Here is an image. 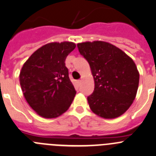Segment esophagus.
Masks as SVG:
<instances>
[{"label": "esophagus", "mask_w": 156, "mask_h": 156, "mask_svg": "<svg viewBox=\"0 0 156 156\" xmlns=\"http://www.w3.org/2000/svg\"><path fill=\"white\" fill-rule=\"evenodd\" d=\"M81 80H78V81H75V84H76V85H77V87H79L80 86V84H81Z\"/></svg>", "instance_id": "1"}]
</instances>
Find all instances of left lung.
<instances>
[{
	"label": "left lung",
	"mask_w": 156,
	"mask_h": 156,
	"mask_svg": "<svg viewBox=\"0 0 156 156\" xmlns=\"http://www.w3.org/2000/svg\"><path fill=\"white\" fill-rule=\"evenodd\" d=\"M77 46L94 80V90L87 97L90 108L103 118L118 117L136 95L140 74L136 64L121 49L106 42H86Z\"/></svg>",
	"instance_id": "obj_1"
}]
</instances>
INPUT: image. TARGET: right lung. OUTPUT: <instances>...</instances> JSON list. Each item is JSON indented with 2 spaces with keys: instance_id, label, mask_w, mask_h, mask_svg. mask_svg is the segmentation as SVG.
Listing matches in <instances>:
<instances>
[{
  "instance_id": "add662e5",
  "label": "right lung",
  "mask_w": 156,
  "mask_h": 156,
  "mask_svg": "<svg viewBox=\"0 0 156 156\" xmlns=\"http://www.w3.org/2000/svg\"><path fill=\"white\" fill-rule=\"evenodd\" d=\"M75 46L70 42L48 43L33 52L21 69L20 83L24 97L43 117L62 114L76 94L65 63Z\"/></svg>"
}]
</instances>
